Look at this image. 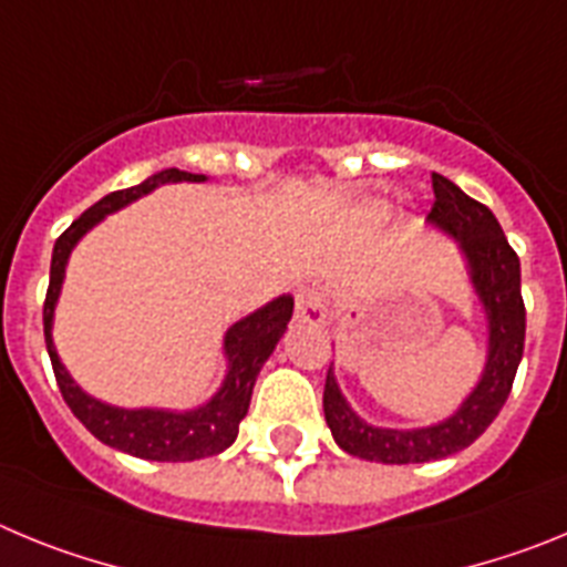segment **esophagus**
<instances>
[{
    "mask_svg": "<svg viewBox=\"0 0 567 567\" xmlns=\"http://www.w3.org/2000/svg\"><path fill=\"white\" fill-rule=\"evenodd\" d=\"M327 315V307H323V295L315 287H300L295 292V320L300 323H309V327H318L320 320Z\"/></svg>",
    "mask_w": 567,
    "mask_h": 567,
    "instance_id": "34e87169",
    "label": "esophagus"
}]
</instances>
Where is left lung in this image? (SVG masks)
Segmentation results:
<instances>
[{
  "instance_id": "1",
  "label": "left lung",
  "mask_w": 567,
  "mask_h": 567,
  "mask_svg": "<svg viewBox=\"0 0 567 567\" xmlns=\"http://www.w3.org/2000/svg\"><path fill=\"white\" fill-rule=\"evenodd\" d=\"M434 207L429 221L452 235L468 260V275L488 318V358L477 389L457 412L425 429H378L360 420L340 394L334 372H327L323 414L334 443L354 457L385 465L432 463L468 449L494 423L511 394L523 360L525 303L519 292V258L485 204L474 202L445 175L432 173Z\"/></svg>"
}]
</instances>
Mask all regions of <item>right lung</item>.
Segmentation results:
<instances>
[{
	"mask_svg": "<svg viewBox=\"0 0 567 567\" xmlns=\"http://www.w3.org/2000/svg\"><path fill=\"white\" fill-rule=\"evenodd\" d=\"M175 182H207V175L184 173V169L169 167L150 175L147 182L135 184V187L115 189V193L104 195L102 202L84 209L76 221L70 224L56 238L42 312L44 343H48V354L50 363H53V374H56L59 392H62L64 403L70 405V412L82 420V425L93 437H99L110 449H118V452L133 454V457L142 460H155V463H189V460L213 457V454H221L224 449H229L235 443L240 420L247 417L249 400H252V385L258 380L260 365L267 363L269 354L275 352V343L280 340V334L287 332V323L295 309L292 295H280L272 303L260 307L258 312L247 315L235 327H229L227 338H224L227 378H224L221 389L213 394V400L193 409V412L118 409V405L102 403V400L90 398L87 392L79 389L76 380L70 378L68 369L59 360L53 334H50V329H53V309H56L59 292H62L64 267H68L70 252L79 244V238L87 229L96 227L104 215L127 207L135 198L153 193L162 184Z\"/></svg>",
	"mask_w": 567,
	"mask_h": 567,
	"instance_id": "1",
	"label": "right lung"
}]
</instances>
